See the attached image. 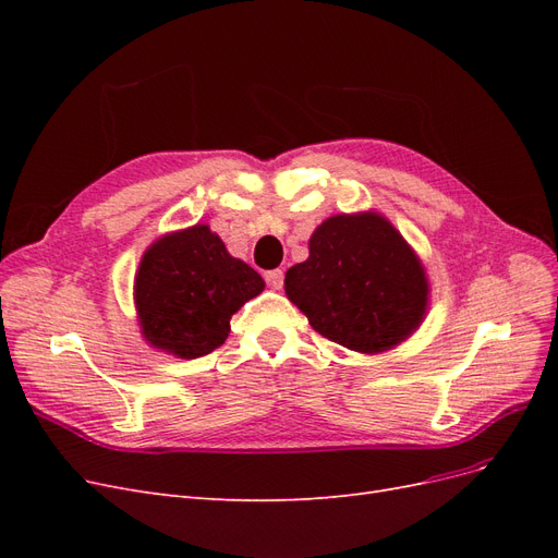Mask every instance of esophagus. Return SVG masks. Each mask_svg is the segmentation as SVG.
Masks as SVG:
<instances>
[{
    "label": "esophagus",
    "instance_id": "1",
    "mask_svg": "<svg viewBox=\"0 0 558 558\" xmlns=\"http://www.w3.org/2000/svg\"><path fill=\"white\" fill-rule=\"evenodd\" d=\"M265 281H267L269 289L279 291L283 286V272H281V269H269V272H265Z\"/></svg>",
    "mask_w": 558,
    "mask_h": 558
}]
</instances>
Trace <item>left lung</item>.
<instances>
[{"mask_svg": "<svg viewBox=\"0 0 558 558\" xmlns=\"http://www.w3.org/2000/svg\"><path fill=\"white\" fill-rule=\"evenodd\" d=\"M286 298L316 332L351 351L384 353L428 314L426 267L379 211L335 214L310 238V258L283 279Z\"/></svg>", "mask_w": 558, "mask_h": 558, "instance_id": "left-lung-1", "label": "left lung"}]
</instances>
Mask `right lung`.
<instances>
[{
  "instance_id": "add662e5",
  "label": "right lung",
  "mask_w": 558,
  "mask_h": 558,
  "mask_svg": "<svg viewBox=\"0 0 558 558\" xmlns=\"http://www.w3.org/2000/svg\"><path fill=\"white\" fill-rule=\"evenodd\" d=\"M263 277L228 253L209 226L167 232L150 244L134 275V310L148 347L199 359L228 340L230 318L260 295Z\"/></svg>"
}]
</instances>
